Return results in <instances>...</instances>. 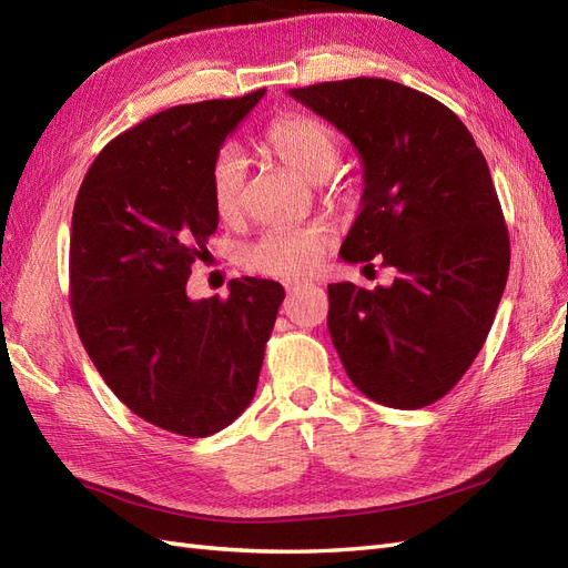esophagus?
Masks as SVG:
<instances>
[{
    "instance_id": "34e87169",
    "label": "esophagus",
    "mask_w": 568,
    "mask_h": 568,
    "mask_svg": "<svg viewBox=\"0 0 568 568\" xmlns=\"http://www.w3.org/2000/svg\"><path fill=\"white\" fill-rule=\"evenodd\" d=\"M301 288H307V284H303V282H294V284H286V294H288V296H296Z\"/></svg>"
}]
</instances>
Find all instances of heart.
Segmentation results:
<instances>
[{
	"mask_svg": "<svg viewBox=\"0 0 568 568\" xmlns=\"http://www.w3.org/2000/svg\"><path fill=\"white\" fill-rule=\"evenodd\" d=\"M261 144L274 159L305 178H322L338 159V134L317 118L284 113L272 118L261 134ZM246 173L232 149H222L211 168V201L222 220L242 211ZM329 246L322 227H274L246 244L239 261L246 270L280 280H303L315 272Z\"/></svg>",
	"mask_w": 568,
	"mask_h": 568,
	"instance_id": "1",
	"label": "heart"
}]
</instances>
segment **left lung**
Segmentation results:
<instances>
[{
  "label": "left lung",
  "mask_w": 568,
  "mask_h": 568,
  "mask_svg": "<svg viewBox=\"0 0 568 568\" xmlns=\"http://www.w3.org/2000/svg\"><path fill=\"white\" fill-rule=\"evenodd\" d=\"M355 144L365 165L348 263L393 267L390 286L329 284L326 326L351 382L417 409L484 348L509 274V234L471 132L440 101L384 78L288 90Z\"/></svg>",
  "instance_id": "left-lung-1"
}]
</instances>
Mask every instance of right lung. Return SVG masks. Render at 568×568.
Segmentation results:
<instances>
[{"mask_svg":"<svg viewBox=\"0 0 568 568\" xmlns=\"http://www.w3.org/2000/svg\"><path fill=\"white\" fill-rule=\"evenodd\" d=\"M182 104L118 134L90 165L71 225V307L101 379L136 417L186 438L251 405L282 284L242 277L192 301L186 280L217 230L211 168L263 99Z\"/></svg>","mask_w":568,"mask_h":568,"instance_id":"obj_1","label":"right lung"}]
</instances>
